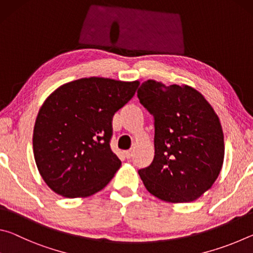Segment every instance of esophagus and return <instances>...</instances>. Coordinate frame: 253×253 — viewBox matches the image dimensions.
I'll list each match as a JSON object with an SVG mask.
<instances>
[{
	"label": "esophagus",
	"instance_id": "1",
	"mask_svg": "<svg viewBox=\"0 0 253 253\" xmlns=\"http://www.w3.org/2000/svg\"><path fill=\"white\" fill-rule=\"evenodd\" d=\"M125 156H126V158H130L132 156V149H128V151H125Z\"/></svg>",
	"mask_w": 253,
	"mask_h": 253
}]
</instances>
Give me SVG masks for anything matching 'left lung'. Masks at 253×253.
<instances>
[{
	"label": "left lung",
	"instance_id": "8db88e82",
	"mask_svg": "<svg viewBox=\"0 0 253 253\" xmlns=\"http://www.w3.org/2000/svg\"><path fill=\"white\" fill-rule=\"evenodd\" d=\"M154 117L155 156L138 170L149 193L166 202L200 198L219 176L224 158L223 131L207 99L186 84L147 80L137 90Z\"/></svg>",
	"mask_w": 253,
	"mask_h": 253
}]
</instances>
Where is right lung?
Instances as JSON below:
<instances>
[{
    "label": "right lung",
    "instance_id": "obj_1",
    "mask_svg": "<svg viewBox=\"0 0 253 253\" xmlns=\"http://www.w3.org/2000/svg\"><path fill=\"white\" fill-rule=\"evenodd\" d=\"M138 84L91 77L63 84L46 98L34 125L33 153L51 190L74 199L109 183L122 165L110 148L113 117Z\"/></svg>",
    "mask_w": 253,
    "mask_h": 253
}]
</instances>
